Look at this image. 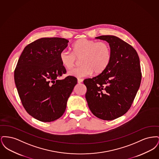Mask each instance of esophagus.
<instances>
[{
    "label": "esophagus",
    "instance_id": "1",
    "mask_svg": "<svg viewBox=\"0 0 159 159\" xmlns=\"http://www.w3.org/2000/svg\"><path fill=\"white\" fill-rule=\"evenodd\" d=\"M83 80L82 79H77V82H78V83H82V82H83Z\"/></svg>",
    "mask_w": 159,
    "mask_h": 159
}]
</instances>
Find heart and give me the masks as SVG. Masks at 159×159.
Returning <instances> with one entry per match:
<instances>
[{
	"label": "heart",
	"mask_w": 159,
	"mask_h": 159,
	"mask_svg": "<svg viewBox=\"0 0 159 159\" xmlns=\"http://www.w3.org/2000/svg\"><path fill=\"white\" fill-rule=\"evenodd\" d=\"M112 58L111 46L106 42L80 39L71 46V52L63 50L60 53L61 65L67 70L75 67L80 60V67L69 72L71 76L83 77L94 72L100 75L106 71Z\"/></svg>",
	"instance_id": "b5f03b06"
}]
</instances>
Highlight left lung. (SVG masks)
<instances>
[{
  "instance_id": "left-lung-1",
  "label": "left lung",
  "mask_w": 159,
  "mask_h": 159,
  "mask_svg": "<svg viewBox=\"0 0 159 159\" xmlns=\"http://www.w3.org/2000/svg\"><path fill=\"white\" fill-rule=\"evenodd\" d=\"M111 46L112 58L105 71L84 80L85 94L91 112L99 119L111 120L126 113L138 91L142 74L136 50L120 38L97 37Z\"/></svg>"
}]
</instances>
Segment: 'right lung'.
<instances>
[{"instance_id":"right-lung-1","label":"right lung","mask_w":159,"mask_h":159,"mask_svg":"<svg viewBox=\"0 0 159 159\" xmlns=\"http://www.w3.org/2000/svg\"><path fill=\"white\" fill-rule=\"evenodd\" d=\"M68 43L63 38L39 39L25 47L18 61L14 80L19 97L26 111L39 121L61 117L77 83L73 76L58 79L66 73L60 53Z\"/></svg>"}]
</instances>
